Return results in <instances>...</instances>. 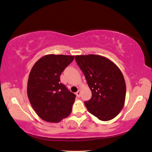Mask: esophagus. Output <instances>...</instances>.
I'll list each match as a JSON object with an SVG mask.
<instances>
[{
    "label": "esophagus",
    "mask_w": 152,
    "mask_h": 152,
    "mask_svg": "<svg viewBox=\"0 0 152 152\" xmlns=\"http://www.w3.org/2000/svg\"><path fill=\"white\" fill-rule=\"evenodd\" d=\"M76 96H77V97H80V94H81V90H79L78 91L76 92Z\"/></svg>",
    "instance_id": "34e87169"
}]
</instances>
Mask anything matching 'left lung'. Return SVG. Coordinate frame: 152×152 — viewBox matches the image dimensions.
I'll return each mask as SVG.
<instances>
[{
	"label": "left lung",
	"instance_id": "obj_1",
	"mask_svg": "<svg viewBox=\"0 0 152 152\" xmlns=\"http://www.w3.org/2000/svg\"><path fill=\"white\" fill-rule=\"evenodd\" d=\"M75 59L91 91V98L84 102L88 111L103 121L114 118L125 102L126 84L121 70L103 56L76 55Z\"/></svg>",
	"mask_w": 152,
	"mask_h": 152
}]
</instances>
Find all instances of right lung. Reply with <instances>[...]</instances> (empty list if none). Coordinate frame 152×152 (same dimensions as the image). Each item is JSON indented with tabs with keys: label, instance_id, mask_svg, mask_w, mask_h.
Returning <instances> with one entry per match:
<instances>
[{
	"label": "right lung",
	"instance_id": "1",
	"mask_svg": "<svg viewBox=\"0 0 152 152\" xmlns=\"http://www.w3.org/2000/svg\"><path fill=\"white\" fill-rule=\"evenodd\" d=\"M74 58L70 55H47L31 68L27 93L33 109L44 121L58 123L72 111L76 96L61 83L60 76Z\"/></svg>",
	"mask_w": 152,
	"mask_h": 152
}]
</instances>
